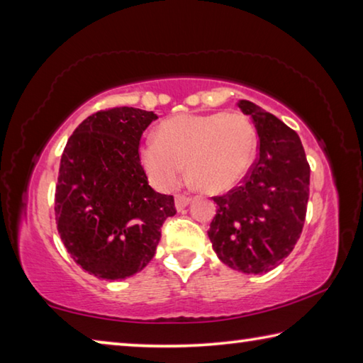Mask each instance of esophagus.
Wrapping results in <instances>:
<instances>
[{
    "mask_svg": "<svg viewBox=\"0 0 363 363\" xmlns=\"http://www.w3.org/2000/svg\"><path fill=\"white\" fill-rule=\"evenodd\" d=\"M189 203H190L189 196H186V195H176L174 205H176V210H177V211H182L184 208L189 206Z\"/></svg>",
    "mask_w": 363,
    "mask_h": 363,
    "instance_id": "obj_1",
    "label": "esophagus"
}]
</instances>
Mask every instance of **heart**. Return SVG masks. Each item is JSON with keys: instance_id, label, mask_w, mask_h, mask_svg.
Returning <instances> with one entry per match:
<instances>
[{"instance_id": "obj_1", "label": "heart", "mask_w": 363, "mask_h": 363, "mask_svg": "<svg viewBox=\"0 0 363 363\" xmlns=\"http://www.w3.org/2000/svg\"><path fill=\"white\" fill-rule=\"evenodd\" d=\"M256 133L240 113L177 115L163 121L158 139L140 147V162L158 189L181 181L184 164L196 187L208 194L227 192L240 182L253 163Z\"/></svg>"}]
</instances>
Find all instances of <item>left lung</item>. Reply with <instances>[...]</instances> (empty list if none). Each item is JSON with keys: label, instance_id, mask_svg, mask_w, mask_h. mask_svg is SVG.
<instances>
[{"label": "left lung", "instance_id": "left-lung-1", "mask_svg": "<svg viewBox=\"0 0 363 363\" xmlns=\"http://www.w3.org/2000/svg\"><path fill=\"white\" fill-rule=\"evenodd\" d=\"M238 107L256 128L259 157L240 187L214 196L208 237L225 266L262 274L291 253L303 232L311 168L291 128L250 101Z\"/></svg>", "mask_w": 363, "mask_h": 363}]
</instances>
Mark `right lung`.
I'll return each mask as SVG.
<instances>
[{"label":"right lung","mask_w":363,"mask_h":363,"mask_svg":"<svg viewBox=\"0 0 363 363\" xmlns=\"http://www.w3.org/2000/svg\"><path fill=\"white\" fill-rule=\"evenodd\" d=\"M158 116L134 107L97 112L67 140L56 187V223L69 255L86 272L120 280L155 255L174 199L149 186L139 140Z\"/></svg>","instance_id":"1"}]
</instances>
